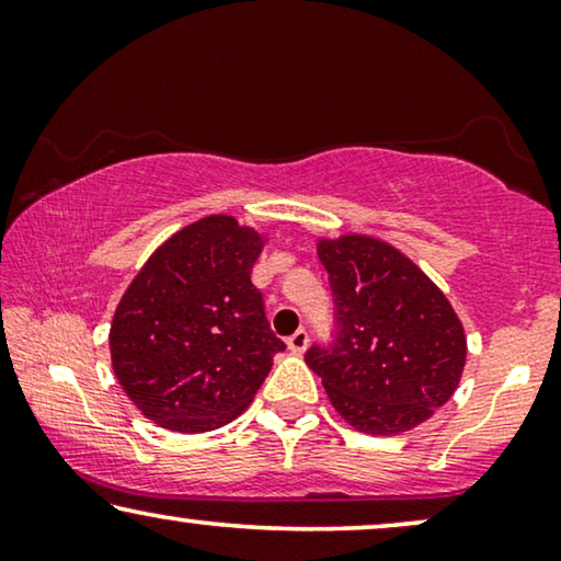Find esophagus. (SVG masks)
<instances>
[{
    "instance_id": "esophagus-1",
    "label": "esophagus",
    "mask_w": 561,
    "mask_h": 561,
    "mask_svg": "<svg viewBox=\"0 0 561 561\" xmlns=\"http://www.w3.org/2000/svg\"><path fill=\"white\" fill-rule=\"evenodd\" d=\"M309 347V332L306 329H298V332H294L288 336V350L296 352V355H301V352Z\"/></svg>"
}]
</instances>
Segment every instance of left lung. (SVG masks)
I'll use <instances>...</instances> for the list:
<instances>
[{"instance_id": "left-lung-1", "label": "left lung", "mask_w": 561, "mask_h": 561, "mask_svg": "<svg viewBox=\"0 0 561 561\" xmlns=\"http://www.w3.org/2000/svg\"><path fill=\"white\" fill-rule=\"evenodd\" d=\"M334 296V332L306 365L357 432H409L455 393L465 367L462 324L447 298L396 248L350 234L319 242Z\"/></svg>"}]
</instances>
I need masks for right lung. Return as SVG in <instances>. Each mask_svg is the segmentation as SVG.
<instances>
[{
  "label": "right lung",
  "mask_w": 561,
  "mask_h": 561,
  "mask_svg": "<svg viewBox=\"0 0 561 561\" xmlns=\"http://www.w3.org/2000/svg\"><path fill=\"white\" fill-rule=\"evenodd\" d=\"M260 248L232 217H206L160 244L129 283L112 321V365L150 421L186 434L229 424L286 350L250 280Z\"/></svg>",
  "instance_id": "obj_1"
}]
</instances>
